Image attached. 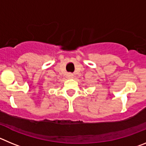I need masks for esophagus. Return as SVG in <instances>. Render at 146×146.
Instances as JSON below:
<instances>
[{"instance_id": "esophagus-1", "label": "esophagus", "mask_w": 146, "mask_h": 146, "mask_svg": "<svg viewBox=\"0 0 146 146\" xmlns=\"http://www.w3.org/2000/svg\"><path fill=\"white\" fill-rule=\"evenodd\" d=\"M67 77H69V78H72V77H73V74H68Z\"/></svg>"}]
</instances>
